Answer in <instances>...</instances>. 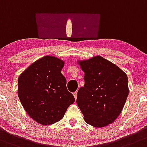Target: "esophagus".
Returning a JSON list of instances; mask_svg holds the SVG:
<instances>
[{
    "label": "esophagus",
    "instance_id": "obj_1",
    "mask_svg": "<svg viewBox=\"0 0 147 147\" xmlns=\"http://www.w3.org/2000/svg\"><path fill=\"white\" fill-rule=\"evenodd\" d=\"M77 94H78V92H74V93H73V95H74V96H75V100H76V99H77Z\"/></svg>",
    "mask_w": 147,
    "mask_h": 147
}]
</instances>
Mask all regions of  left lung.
Here are the masks:
<instances>
[{
  "mask_svg": "<svg viewBox=\"0 0 147 147\" xmlns=\"http://www.w3.org/2000/svg\"><path fill=\"white\" fill-rule=\"evenodd\" d=\"M85 84L77 103L88 125L102 127L119 116L127 98L128 78L119 67L101 56L79 62Z\"/></svg>",
  "mask_w": 147,
  "mask_h": 147,
  "instance_id": "1",
  "label": "left lung"
}]
</instances>
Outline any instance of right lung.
Masks as SVG:
<instances>
[{
	"mask_svg": "<svg viewBox=\"0 0 147 147\" xmlns=\"http://www.w3.org/2000/svg\"><path fill=\"white\" fill-rule=\"evenodd\" d=\"M64 64L58 58L45 56L29 66L18 78L21 104L30 117L41 125L60 121L75 102L61 72Z\"/></svg>",
	"mask_w": 147,
	"mask_h": 147,
	"instance_id": "add662e5",
	"label": "right lung"
}]
</instances>
